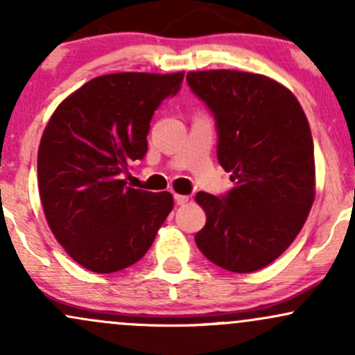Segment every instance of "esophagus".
Instances as JSON below:
<instances>
[{
	"instance_id": "1",
	"label": "esophagus",
	"mask_w": 355,
	"mask_h": 355,
	"mask_svg": "<svg viewBox=\"0 0 355 355\" xmlns=\"http://www.w3.org/2000/svg\"><path fill=\"white\" fill-rule=\"evenodd\" d=\"M173 198H175V203H177V205H185V203L189 202V197H187V195H178V193H175Z\"/></svg>"
}]
</instances>
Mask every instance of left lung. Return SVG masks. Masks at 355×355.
<instances>
[{"mask_svg":"<svg viewBox=\"0 0 355 355\" xmlns=\"http://www.w3.org/2000/svg\"><path fill=\"white\" fill-rule=\"evenodd\" d=\"M187 81L215 118L218 164L235 183L222 197L198 191L207 223L195 243L225 270H260L294 242L313 203L307 116L292 92L257 73L190 71Z\"/></svg>","mask_w":355,"mask_h":355,"instance_id":"left-lung-1","label":"left lung"}]
</instances>
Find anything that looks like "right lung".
Wrapping results in <instances>:
<instances>
[{
	"label": "right lung",
	"mask_w": 355,
	"mask_h": 355,
	"mask_svg": "<svg viewBox=\"0 0 355 355\" xmlns=\"http://www.w3.org/2000/svg\"><path fill=\"white\" fill-rule=\"evenodd\" d=\"M183 71L113 73L89 80L56 108L38 150L44 217L60 245L96 274L133 266L173 209L168 191L126 187L145 157L155 110L180 92Z\"/></svg>",
	"instance_id": "obj_1"
}]
</instances>
